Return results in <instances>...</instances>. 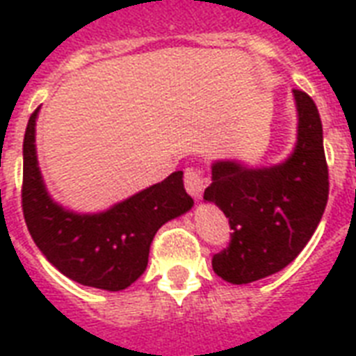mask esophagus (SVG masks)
<instances>
[{
  "label": "esophagus",
  "instance_id": "1",
  "mask_svg": "<svg viewBox=\"0 0 356 356\" xmlns=\"http://www.w3.org/2000/svg\"><path fill=\"white\" fill-rule=\"evenodd\" d=\"M184 186H186V192H188L194 200H201L207 186L205 175H203L201 172H197V170L188 168L186 173H184Z\"/></svg>",
  "mask_w": 356,
  "mask_h": 356
}]
</instances>
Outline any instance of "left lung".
<instances>
[{"instance_id": "1", "label": "left lung", "mask_w": 356, "mask_h": 356, "mask_svg": "<svg viewBox=\"0 0 356 356\" xmlns=\"http://www.w3.org/2000/svg\"><path fill=\"white\" fill-rule=\"evenodd\" d=\"M298 140L275 166L212 162L203 200L229 218L231 242L212 257L223 281L248 284L286 268L314 234L329 197V170L320 113L309 94L293 90Z\"/></svg>"}]
</instances>
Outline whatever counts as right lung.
I'll return each mask as SVG.
<instances>
[{"label":"right lung","instance_id":"add662e5","mask_svg":"<svg viewBox=\"0 0 356 356\" xmlns=\"http://www.w3.org/2000/svg\"><path fill=\"white\" fill-rule=\"evenodd\" d=\"M24 136V218L36 248L63 275L85 286L120 292L147 268L156 231L194 207L183 172L156 183L103 212L81 214L64 209L47 192L36 159V118Z\"/></svg>","mask_w":356,"mask_h":356}]
</instances>
